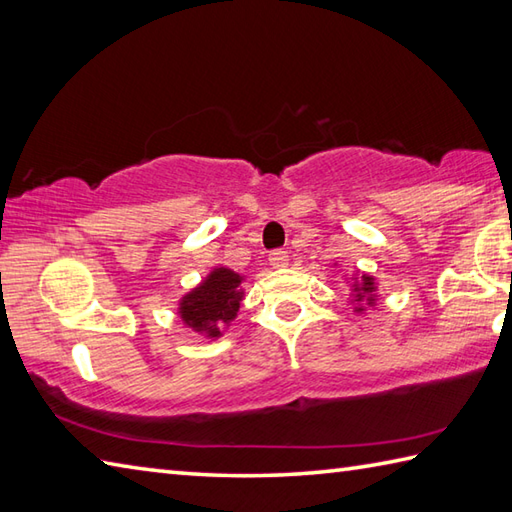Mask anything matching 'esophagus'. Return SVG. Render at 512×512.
<instances>
[{
  "instance_id": "34e87169",
  "label": "esophagus",
  "mask_w": 512,
  "mask_h": 512,
  "mask_svg": "<svg viewBox=\"0 0 512 512\" xmlns=\"http://www.w3.org/2000/svg\"><path fill=\"white\" fill-rule=\"evenodd\" d=\"M268 262H270V266L273 268H284V266H288V253L286 250H273V253H270V257H268Z\"/></svg>"
}]
</instances>
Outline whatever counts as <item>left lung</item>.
I'll use <instances>...</instances> for the list:
<instances>
[{
	"mask_svg": "<svg viewBox=\"0 0 512 512\" xmlns=\"http://www.w3.org/2000/svg\"><path fill=\"white\" fill-rule=\"evenodd\" d=\"M374 290H376V286H374V277H367V275H363V277H361V284H356V286H354L356 301H361L363 297H367V301H369V303H374ZM358 310H363V308H358Z\"/></svg>",
	"mask_w": 512,
	"mask_h": 512,
	"instance_id": "left-lung-1",
	"label": "left lung"
}]
</instances>
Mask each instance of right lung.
Instances as JSON below:
<instances>
[{
	"label": "right lung",
	"mask_w": 512,
	"mask_h": 512,
	"mask_svg": "<svg viewBox=\"0 0 512 512\" xmlns=\"http://www.w3.org/2000/svg\"><path fill=\"white\" fill-rule=\"evenodd\" d=\"M242 277L233 273L231 268H215L198 288L180 301V319L195 332L211 336H220L224 325L237 317L239 303L244 292L239 288Z\"/></svg>",
	"instance_id": "obj_1"
}]
</instances>
